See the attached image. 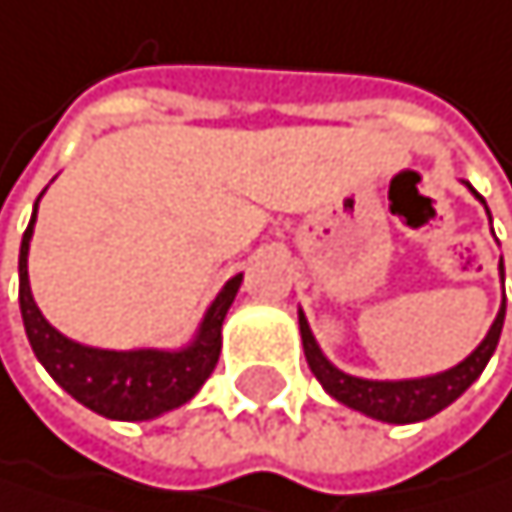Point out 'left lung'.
Here are the masks:
<instances>
[{"label":"left lung","mask_w":512,"mask_h":512,"mask_svg":"<svg viewBox=\"0 0 512 512\" xmlns=\"http://www.w3.org/2000/svg\"><path fill=\"white\" fill-rule=\"evenodd\" d=\"M479 201L482 195L467 186ZM485 204V201H482ZM489 210V207H485ZM501 280H504V259H501ZM504 314H507V299L501 302V311L492 323V329L485 332V339L479 342V348L464 357L458 366L446 369V372H437V375H427V378H403V381H372V378H357V375H348L342 372L339 366H332L314 332L305 320V314L299 311V332H302V348H305V360L314 372V378L323 385V391L345 403L348 409H357L375 421H388V424H412V421H424L430 415L443 412L449 403H455L473 381L482 375L485 363L492 360L495 348H498V339H501V329H504Z\"/></svg>","instance_id":"8db88e82"}]
</instances>
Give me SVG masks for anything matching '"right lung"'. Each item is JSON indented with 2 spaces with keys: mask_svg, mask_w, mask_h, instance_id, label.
Masks as SVG:
<instances>
[{
  "mask_svg": "<svg viewBox=\"0 0 512 512\" xmlns=\"http://www.w3.org/2000/svg\"><path fill=\"white\" fill-rule=\"evenodd\" d=\"M36 210H39V201H36ZM36 210L20 241L17 274H20L23 329H27L33 354L48 369V375L69 397H75L91 412L112 418V421H149L189 403L210 378V372L216 369L219 348H222V320L238 296L244 274H235L219 290V296L213 299V305L207 308L195 332V339L180 351L88 348V345L66 339L63 332H57L33 299L27 256H30Z\"/></svg>",
  "mask_w": 512,
  "mask_h": 512,
  "instance_id": "obj_1",
  "label": "right lung"
}]
</instances>
